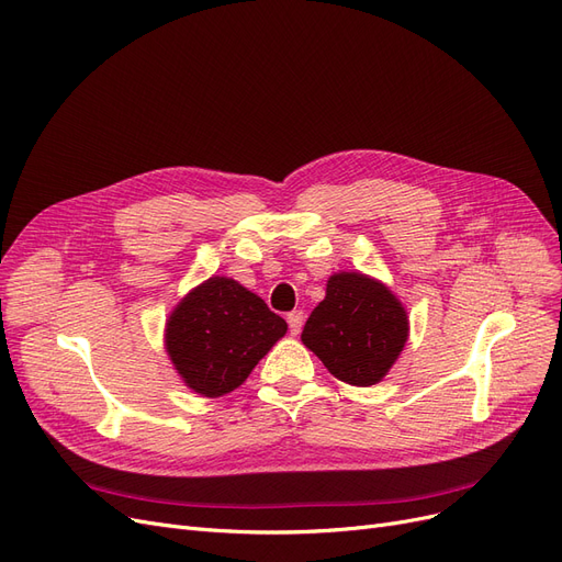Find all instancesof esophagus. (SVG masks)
<instances>
[{
	"label": "esophagus",
	"mask_w": 562,
	"mask_h": 562,
	"mask_svg": "<svg viewBox=\"0 0 562 562\" xmlns=\"http://www.w3.org/2000/svg\"><path fill=\"white\" fill-rule=\"evenodd\" d=\"M288 327H290V334H300L304 327V313L302 311L288 313Z\"/></svg>",
	"instance_id": "esophagus-1"
}]
</instances>
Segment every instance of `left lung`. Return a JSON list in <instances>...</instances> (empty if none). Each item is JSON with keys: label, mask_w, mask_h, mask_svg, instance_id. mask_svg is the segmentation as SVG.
Segmentation results:
<instances>
[{"label": "left lung", "mask_w": 562, "mask_h": 562, "mask_svg": "<svg viewBox=\"0 0 562 562\" xmlns=\"http://www.w3.org/2000/svg\"><path fill=\"white\" fill-rule=\"evenodd\" d=\"M408 339V316L390 290L359 272L327 281L325 300L311 311L302 341L325 369L348 385L369 387L392 369Z\"/></svg>", "instance_id": "left-lung-1"}]
</instances>
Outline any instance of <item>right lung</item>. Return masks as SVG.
Returning <instances> with one entry per match:
<instances>
[{
    "label": "right lung",
    "mask_w": 562,
    "mask_h": 562,
    "mask_svg": "<svg viewBox=\"0 0 562 562\" xmlns=\"http://www.w3.org/2000/svg\"><path fill=\"white\" fill-rule=\"evenodd\" d=\"M288 325L233 279L212 277L179 302L166 329L168 355L184 383L203 396L239 387Z\"/></svg>",
    "instance_id": "right-lung-1"
}]
</instances>
